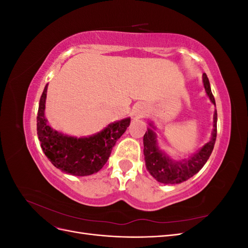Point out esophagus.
I'll use <instances>...</instances> for the list:
<instances>
[{"mask_svg": "<svg viewBox=\"0 0 248 248\" xmlns=\"http://www.w3.org/2000/svg\"><path fill=\"white\" fill-rule=\"evenodd\" d=\"M147 111L148 108L145 103H138L137 106L133 108V116L136 119H140L145 117L147 115Z\"/></svg>", "mask_w": 248, "mask_h": 248, "instance_id": "34e87169", "label": "esophagus"}]
</instances>
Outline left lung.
Masks as SVG:
<instances>
[{
    "label": "left lung",
    "mask_w": 248,
    "mask_h": 248,
    "mask_svg": "<svg viewBox=\"0 0 248 248\" xmlns=\"http://www.w3.org/2000/svg\"><path fill=\"white\" fill-rule=\"evenodd\" d=\"M202 81L206 92L209 96L210 100L215 104L214 96L210 88V82L206 76L202 74ZM217 111L214 112V129L212 132L211 140L202 147L201 150L193 154L188 159H184L182 161H172L169 157L162 153L157 146L156 136L153 130L147 129L144 136V155L146 167L150 174L155 178L157 181L163 184H178L183 181H186L204 167V164L209 159L211 155L214 144L216 140L217 133Z\"/></svg>",
    "instance_id": "obj_1"
}]
</instances>
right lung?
<instances>
[{
	"label": "right lung",
	"instance_id": "1",
	"mask_svg": "<svg viewBox=\"0 0 248 248\" xmlns=\"http://www.w3.org/2000/svg\"><path fill=\"white\" fill-rule=\"evenodd\" d=\"M47 85L40 97L37 114V134L44 154L54 166L67 174L89 176L107 163L117 140L129 126L130 119L109 124L106 129L89 138H72L52 130L44 118Z\"/></svg>",
	"mask_w": 248,
	"mask_h": 248
}]
</instances>
